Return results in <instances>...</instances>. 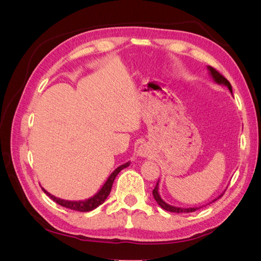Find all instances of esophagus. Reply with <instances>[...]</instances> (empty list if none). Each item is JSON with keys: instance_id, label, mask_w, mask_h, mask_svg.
Here are the masks:
<instances>
[{"instance_id": "34e87169", "label": "esophagus", "mask_w": 261, "mask_h": 261, "mask_svg": "<svg viewBox=\"0 0 261 261\" xmlns=\"http://www.w3.org/2000/svg\"><path fill=\"white\" fill-rule=\"evenodd\" d=\"M148 153H149V149H148V147H146L145 145H141L139 148H138L137 154H138V156H139V157H147Z\"/></svg>"}]
</instances>
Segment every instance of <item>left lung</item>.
I'll return each mask as SVG.
<instances>
[{
  "instance_id": "8db88e82",
  "label": "left lung",
  "mask_w": 261,
  "mask_h": 261,
  "mask_svg": "<svg viewBox=\"0 0 261 261\" xmlns=\"http://www.w3.org/2000/svg\"><path fill=\"white\" fill-rule=\"evenodd\" d=\"M207 70H208V74L210 76L212 77V80L216 83V84L219 85H223V86H226L229 88V91L232 93V86L229 83V81L225 79V77H223L222 75H221L218 70H215L213 67H211V66H207ZM159 180L157 181L156 186H154L153 191H152V195L154 197V199H156V202L158 203V205L162 208H164L165 211H168V212H173V213H191V212H195L196 210H198L199 207H178V206H174V205H170L168 203H166L164 199L162 198V196H160L159 194ZM223 195V193L221 194V195H219L216 198H214L212 202H210L208 204L215 202L216 199H219L221 196Z\"/></svg>"
}]
</instances>
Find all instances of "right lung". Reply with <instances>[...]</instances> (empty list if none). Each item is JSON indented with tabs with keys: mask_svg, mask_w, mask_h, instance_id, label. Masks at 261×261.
<instances>
[{
	"mask_svg": "<svg viewBox=\"0 0 261 261\" xmlns=\"http://www.w3.org/2000/svg\"><path fill=\"white\" fill-rule=\"evenodd\" d=\"M129 165H130V162L119 166V167L109 176L107 181L104 182V185L102 186L101 190H99L95 194V195L90 197V198H87V199H83V201H67V199H62V198L51 195V194L47 192L43 187H41V188H42V191L45 192L46 195L50 197L54 202H56L57 204L62 205V206H64V207H67V208L74 210V211H80V212H90V211L95 210L97 206H99V205L104 203V201L107 199V197L109 196V194L111 192V188H112L113 181L115 179L116 175H118L122 169L126 168Z\"/></svg>",
	"mask_w": 261,
	"mask_h": 261,
	"instance_id": "right-lung-1",
	"label": "right lung"
}]
</instances>
